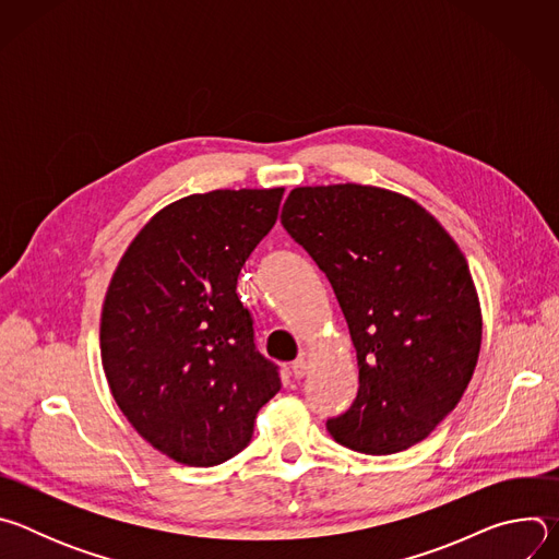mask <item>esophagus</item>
<instances>
[{
  "mask_svg": "<svg viewBox=\"0 0 559 559\" xmlns=\"http://www.w3.org/2000/svg\"><path fill=\"white\" fill-rule=\"evenodd\" d=\"M307 371H309V362H307V358H298V360H294V362H292V373H294V378H296V380L305 378V376H307Z\"/></svg>",
  "mask_w": 559,
  "mask_h": 559,
  "instance_id": "esophagus-1",
  "label": "esophagus"
}]
</instances>
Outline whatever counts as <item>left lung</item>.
I'll use <instances>...</instances> for the list:
<instances>
[{
	"label": "left lung",
	"mask_w": 559,
	"mask_h": 559,
	"mask_svg": "<svg viewBox=\"0 0 559 559\" xmlns=\"http://www.w3.org/2000/svg\"><path fill=\"white\" fill-rule=\"evenodd\" d=\"M283 227L321 267L358 360V395L330 436L389 455L425 440L466 391L483 309L449 231L414 199L376 186L294 188Z\"/></svg>",
	"instance_id": "8db88e82"
}]
</instances>
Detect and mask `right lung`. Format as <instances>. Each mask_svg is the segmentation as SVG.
<instances>
[{"label": "right lung", "mask_w": 559, "mask_h": 559, "mask_svg": "<svg viewBox=\"0 0 559 559\" xmlns=\"http://www.w3.org/2000/svg\"><path fill=\"white\" fill-rule=\"evenodd\" d=\"M283 192L183 197L141 227L112 274L99 328L106 380L136 433L175 462L214 466L246 449L281 389L236 281Z\"/></svg>", "instance_id": "add662e5"}]
</instances>
